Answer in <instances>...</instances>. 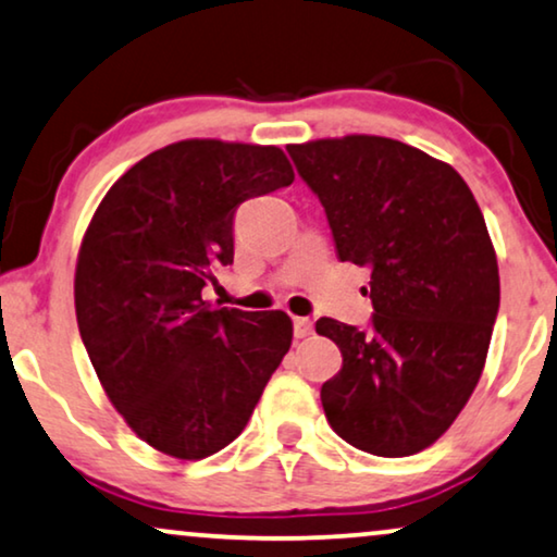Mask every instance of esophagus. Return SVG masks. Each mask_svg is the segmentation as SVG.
Returning <instances> with one entry per match:
<instances>
[{
  "label": "esophagus",
  "mask_w": 557,
  "mask_h": 557,
  "mask_svg": "<svg viewBox=\"0 0 557 557\" xmlns=\"http://www.w3.org/2000/svg\"><path fill=\"white\" fill-rule=\"evenodd\" d=\"M293 331L295 338H306L310 336V331H313V321H310V318H293Z\"/></svg>",
  "instance_id": "esophagus-1"
}]
</instances>
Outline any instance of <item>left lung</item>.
<instances>
[{"label":"left lung","mask_w":557,"mask_h":557,"mask_svg":"<svg viewBox=\"0 0 557 557\" xmlns=\"http://www.w3.org/2000/svg\"><path fill=\"white\" fill-rule=\"evenodd\" d=\"M323 203L341 262L372 270L367 331L321 318L341 372L331 428L384 458L433 446L469 403L499 313V267L473 193L448 162L389 137L287 145Z\"/></svg>","instance_id":"1"}]
</instances>
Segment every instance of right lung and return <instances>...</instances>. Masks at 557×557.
<instances>
[{"instance_id": "right-lung-1", "label": "right lung", "mask_w": 557, "mask_h": 557, "mask_svg": "<svg viewBox=\"0 0 557 557\" xmlns=\"http://www.w3.org/2000/svg\"><path fill=\"white\" fill-rule=\"evenodd\" d=\"M295 181L280 147L183 139L111 185L81 242L76 318L103 392L147 446L181 461L226 448L293 344L283 310L201 298L234 262V213Z\"/></svg>"}]
</instances>
